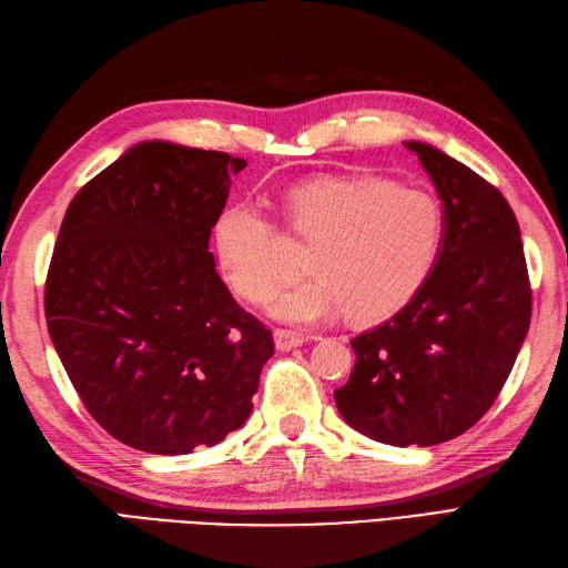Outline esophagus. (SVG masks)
I'll list each match as a JSON object with an SVG mask.
<instances>
[{
  "label": "esophagus",
  "instance_id": "obj_1",
  "mask_svg": "<svg viewBox=\"0 0 568 568\" xmlns=\"http://www.w3.org/2000/svg\"><path fill=\"white\" fill-rule=\"evenodd\" d=\"M303 342H306V337L298 335V332H288V329H276L274 332V344H276V349H280V352H288L294 347H301Z\"/></svg>",
  "mask_w": 568,
  "mask_h": 568
}]
</instances>
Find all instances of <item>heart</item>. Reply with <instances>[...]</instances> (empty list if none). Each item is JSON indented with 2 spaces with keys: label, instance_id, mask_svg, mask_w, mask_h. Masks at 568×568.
I'll return each instance as SVG.
<instances>
[{
  "label": "heart",
  "instance_id": "obj_1",
  "mask_svg": "<svg viewBox=\"0 0 568 568\" xmlns=\"http://www.w3.org/2000/svg\"><path fill=\"white\" fill-rule=\"evenodd\" d=\"M284 221L311 243L306 282L276 296L272 317L313 325L347 308L378 321L419 292L444 243V212L426 190L376 175H321L286 192ZM221 276L247 303H265L286 270V251L270 216L253 202H231L212 226Z\"/></svg>",
  "mask_w": 568,
  "mask_h": 568
}]
</instances>
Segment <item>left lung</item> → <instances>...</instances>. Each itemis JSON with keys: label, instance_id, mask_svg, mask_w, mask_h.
<instances>
[{"label": "left lung", "instance_id": "left-lung-1", "mask_svg": "<svg viewBox=\"0 0 568 568\" xmlns=\"http://www.w3.org/2000/svg\"><path fill=\"white\" fill-rule=\"evenodd\" d=\"M405 146L444 204V243L407 306L352 339L356 364L335 403L358 434L424 448L460 436L494 405L528 335L532 296L501 192L446 151Z\"/></svg>", "mask_w": 568, "mask_h": 568}]
</instances>
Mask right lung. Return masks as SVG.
<instances>
[{"label":"right lung","mask_w":568,"mask_h":568,"mask_svg":"<svg viewBox=\"0 0 568 568\" xmlns=\"http://www.w3.org/2000/svg\"><path fill=\"white\" fill-rule=\"evenodd\" d=\"M243 159L149 140L77 192L54 245L48 332L91 417L187 455L251 417L270 329L216 272L210 236Z\"/></svg>","instance_id":"right-lung-1"}]
</instances>
